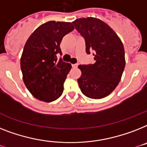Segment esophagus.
I'll use <instances>...</instances> for the list:
<instances>
[{
  "mask_svg": "<svg viewBox=\"0 0 147 147\" xmlns=\"http://www.w3.org/2000/svg\"><path fill=\"white\" fill-rule=\"evenodd\" d=\"M72 65H73L74 68H77L78 65V63H76V64H73Z\"/></svg>",
  "mask_w": 147,
  "mask_h": 147,
  "instance_id": "obj_1",
  "label": "esophagus"
}]
</instances>
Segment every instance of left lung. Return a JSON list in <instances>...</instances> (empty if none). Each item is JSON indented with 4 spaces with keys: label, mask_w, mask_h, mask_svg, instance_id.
<instances>
[{
    "label": "left lung",
    "mask_w": 147,
    "mask_h": 147,
    "mask_svg": "<svg viewBox=\"0 0 147 147\" xmlns=\"http://www.w3.org/2000/svg\"><path fill=\"white\" fill-rule=\"evenodd\" d=\"M72 23L85 40L86 53L93 52L95 63L79 65L78 83L82 92L91 99H102L119 84L125 66L121 39L106 22L97 18H80Z\"/></svg>",
    "instance_id": "left-lung-1"
}]
</instances>
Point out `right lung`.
I'll return each mask as SVG.
<instances>
[{"label":"right lung","instance_id":"right-lung-1","mask_svg":"<svg viewBox=\"0 0 147 147\" xmlns=\"http://www.w3.org/2000/svg\"><path fill=\"white\" fill-rule=\"evenodd\" d=\"M74 28L71 22L49 21L37 28L24 46L20 59L23 82L39 100L51 102L63 94L71 65L57 59V54H62L63 38Z\"/></svg>","mask_w":147,"mask_h":147}]
</instances>
